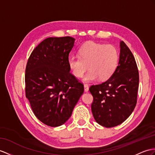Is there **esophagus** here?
<instances>
[{
	"label": "esophagus",
	"instance_id": "esophagus-1",
	"mask_svg": "<svg viewBox=\"0 0 155 155\" xmlns=\"http://www.w3.org/2000/svg\"><path fill=\"white\" fill-rule=\"evenodd\" d=\"M84 90L85 92H87L89 91V86L87 84H84Z\"/></svg>",
	"mask_w": 155,
	"mask_h": 155
}]
</instances>
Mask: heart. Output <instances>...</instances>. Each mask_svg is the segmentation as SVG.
Listing matches in <instances>:
<instances>
[{
  "mask_svg": "<svg viewBox=\"0 0 155 155\" xmlns=\"http://www.w3.org/2000/svg\"><path fill=\"white\" fill-rule=\"evenodd\" d=\"M80 56L71 55L68 64L71 73L77 78L82 77L88 67L89 72L84 77L85 82L98 79L106 80L115 71L118 64V52L111 45L89 42L79 50Z\"/></svg>",
  "mask_w": 155,
  "mask_h": 155,
  "instance_id": "obj_1",
  "label": "heart"
}]
</instances>
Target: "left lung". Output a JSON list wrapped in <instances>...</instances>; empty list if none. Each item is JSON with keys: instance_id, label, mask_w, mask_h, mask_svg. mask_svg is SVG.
Listing matches in <instances>:
<instances>
[{"instance_id": "left-lung-1", "label": "left lung", "mask_w": 155, "mask_h": 155, "mask_svg": "<svg viewBox=\"0 0 155 155\" xmlns=\"http://www.w3.org/2000/svg\"><path fill=\"white\" fill-rule=\"evenodd\" d=\"M118 66L112 76L101 84L91 85V110L95 121L106 127L122 124L137 103L139 71L132 52L124 41L120 43Z\"/></svg>"}]
</instances>
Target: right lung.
Instances as JSON below:
<instances>
[{"instance_id":"obj_1","label":"right lung","mask_w":155,"mask_h":155,"mask_svg":"<svg viewBox=\"0 0 155 155\" xmlns=\"http://www.w3.org/2000/svg\"><path fill=\"white\" fill-rule=\"evenodd\" d=\"M75 39L48 37L34 49L25 68V96L34 114L51 127L70 118L84 91L68 64Z\"/></svg>"}]
</instances>
